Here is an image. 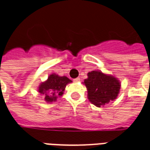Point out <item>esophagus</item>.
<instances>
[{"mask_svg": "<svg viewBox=\"0 0 150 150\" xmlns=\"http://www.w3.org/2000/svg\"><path fill=\"white\" fill-rule=\"evenodd\" d=\"M80 81V79L79 78H76L74 79V82H75V83H77V82H79Z\"/></svg>", "mask_w": 150, "mask_h": 150, "instance_id": "1", "label": "esophagus"}]
</instances>
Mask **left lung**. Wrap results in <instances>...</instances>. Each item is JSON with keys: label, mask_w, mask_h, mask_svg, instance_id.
Returning <instances> with one entry per match:
<instances>
[{"label": "left lung", "mask_w": 150, "mask_h": 150, "mask_svg": "<svg viewBox=\"0 0 150 150\" xmlns=\"http://www.w3.org/2000/svg\"><path fill=\"white\" fill-rule=\"evenodd\" d=\"M84 80L90 102L100 107L115 100L120 91V83L115 77L106 75L103 72L92 71Z\"/></svg>", "instance_id": "obj_1"}]
</instances>
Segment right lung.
Masks as SVG:
<instances>
[{
    "instance_id": "obj_1",
    "label": "right lung",
    "mask_w": 150,
    "mask_h": 150,
    "mask_svg": "<svg viewBox=\"0 0 150 150\" xmlns=\"http://www.w3.org/2000/svg\"><path fill=\"white\" fill-rule=\"evenodd\" d=\"M69 83H71V80L66 76L52 74L49 75L47 81L40 85L38 91L44 96L47 103L55 102L59 96L63 95L67 84Z\"/></svg>"
}]
</instances>
